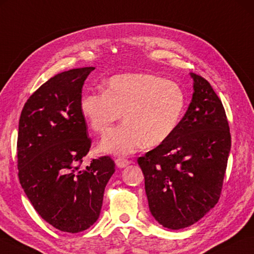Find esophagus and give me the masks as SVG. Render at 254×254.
Listing matches in <instances>:
<instances>
[{
  "instance_id": "34e87169",
  "label": "esophagus",
  "mask_w": 254,
  "mask_h": 254,
  "mask_svg": "<svg viewBox=\"0 0 254 254\" xmlns=\"http://www.w3.org/2000/svg\"><path fill=\"white\" fill-rule=\"evenodd\" d=\"M115 164H117L118 168H126L127 167L128 164H130V161L127 160V159H122V158H119V159H115Z\"/></svg>"
}]
</instances>
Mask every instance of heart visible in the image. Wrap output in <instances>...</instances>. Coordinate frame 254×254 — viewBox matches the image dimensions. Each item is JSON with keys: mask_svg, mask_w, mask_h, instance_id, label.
Here are the masks:
<instances>
[{"mask_svg": "<svg viewBox=\"0 0 254 254\" xmlns=\"http://www.w3.org/2000/svg\"><path fill=\"white\" fill-rule=\"evenodd\" d=\"M81 113L93 131L107 132L121 118L124 123L100 142L105 153L127 155L142 145L154 147L177 130L186 109L181 86L147 73H127L111 77L104 92L90 91L80 100Z\"/></svg>", "mask_w": 254, "mask_h": 254, "instance_id": "heart-1", "label": "heart"}]
</instances>
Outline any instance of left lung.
I'll list each match as a JSON object with an SVG mask.
<instances>
[{"label":"left lung","instance_id":"8db88e82","mask_svg":"<svg viewBox=\"0 0 254 254\" xmlns=\"http://www.w3.org/2000/svg\"><path fill=\"white\" fill-rule=\"evenodd\" d=\"M190 75L192 100L177 130L137 159L151 214L171 230L194 224L218 203L231 150L222 102L205 79Z\"/></svg>","mask_w":254,"mask_h":254}]
</instances>
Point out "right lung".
I'll list each match as a JSON object with an SVG mask.
<instances>
[{
    "label": "right lung",
    "instance_id": "1",
    "mask_svg": "<svg viewBox=\"0 0 254 254\" xmlns=\"http://www.w3.org/2000/svg\"><path fill=\"white\" fill-rule=\"evenodd\" d=\"M94 68H72L51 77L26 101L18 122L23 190L41 218L68 233L84 231L99 219L105 186L115 171L110 156L80 168L91 146L80 100Z\"/></svg>",
    "mask_w": 254,
    "mask_h": 254
}]
</instances>
